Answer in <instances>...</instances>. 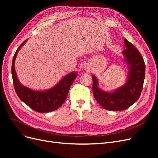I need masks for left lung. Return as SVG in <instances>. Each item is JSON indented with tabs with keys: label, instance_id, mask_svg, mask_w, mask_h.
Listing matches in <instances>:
<instances>
[{
	"label": "left lung",
	"instance_id": "obj_1",
	"mask_svg": "<svg viewBox=\"0 0 158 158\" xmlns=\"http://www.w3.org/2000/svg\"><path fill=\"white\" fill-rule=\"evenodd\" d=\"M127 48L123 51L128 65V80L125 85L113 92H106L98 88V81L93 78V94L100 106L109 111H123L139 99L145 78V63L138 50L131 42L124 40Z\"/></svg>",
	"mask_w": 158,
	"mask_h": 158
}]
</instances>
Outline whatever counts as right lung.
Segmentation results:
<instances>
[{
    "mask_svg": "<svg viewBox=\"0 0 158 158\" xmlns=\"http://www.w3.org/2000/svg\"><path fill=\"white\" fill-rule=\"evenodd\" d=\"M23 41L14 55L12 64V75L14 87L18 98L31 109L39 113H48L57 109L63 104L72 84L77 76V73H71L66 75L53 88L45 91H35L22 85L18 81L14 68L16 57L19 50L25 44Z\"/></svg>",
    "mask_w": 158,
    "mask_h": 158,
    "instance_id": "right-lung-1",
    "label": "right lung"
}]
</instances>
